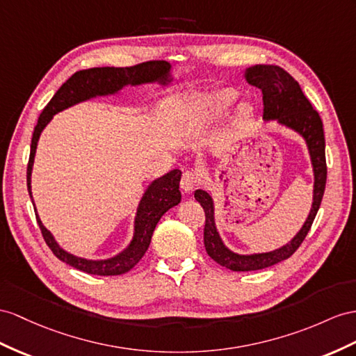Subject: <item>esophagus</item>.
Listing matches in <instances>:
<instances>
[{
  "instance_id": "esophagus-1",
  "label": "esophagus",
  "mask_w": 356,
  "mask_h": 356,
  "mask_svg": "<svg viewBox=\"0 0 356 356\" xmlns=\"http://www.w3.org/2000/svg\"><path fill=\"white\" fill-rule=\"evenodd\" d=\"M197 181H198L197 172L193 171V170H188V171L184 172V176H181L180 186H181V189H184L185 194H191L194 191Z\"/></svg>"
}]
</instances>
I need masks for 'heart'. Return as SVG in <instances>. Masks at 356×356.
Returning a JSON list of instances; mask_svg holds the SVG:
<instances>
[{"label":"heart","instance_id":"1","mask_svg":"<svg viewBox=\"0 0 356 356\" xmlns=\"http://www.w3.org/2000/svg\"><path fill=\"white\" fill-rule=\"evenodd\" d=\"M239 93L233 88H216L212 91H207V93H203L197 96L195 99V105H197V113L202 122L211 123L216 122L218 118H221L227 113L230 111L233 105L238 102ZM252 108L250 104H242L239 106L238 115L241 120H247V118L251 115Z\"/></svg>","mask_w":356,"mask_h":356}]
</instances>
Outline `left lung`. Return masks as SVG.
<instances>
[{"label":"left lung","mask_w":356,"mask_h":356,"mask_svg":"<svg viewBox=\"0 0 356 356\" xmlns=\"http://www.w3.org/2000/svg\"><path fill=\"white\" fill-rule=\"evenodd\" d=\"M243 78L250 86L261 90L263 93V122H277L280 126L296 132L307 144L309 161L313 167V203L307 220L300 230L282 247L268 252L239 254L232 251L224 243L215 221V202L212 194L204 189L195 191V200L202 204L206 213L204 247L209 256L221 266L234 270L247 272L265 269L289 259L309 232L316 213L321 207L326 185V161H325V135L323 123L314 111L309 100L300 90L299 84L284 69L272 65H256L247 67Z\"/></svg>","instance_id":"obj_1"}]
</instances>
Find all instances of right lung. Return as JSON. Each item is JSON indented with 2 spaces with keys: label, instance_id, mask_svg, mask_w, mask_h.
Returning <instances> with one entry per match:
<instances>
[{
  "label": "right lung",
  "instance_id": "add662e5",
  "mask_svg": "<svg viewBox=\"0 0 356 356\" xmlns=\"http://www.w3.org/2000/svg\"><path fill=\"white\" fill-rule=\"evenodd\" d=\"M171 81L172 74L168 61H147L132 67H93L79 70L75 75H72L58 88L57 93L49 100V104L44 106L38 124L34 127L29 168H26V186H29L33 206L34 200L31 193V172L35 150H38V143L43 129L48 126L54 115L81 102H87L90 99L118 95L124 87H136L154 83L159 86H168ZM180 170H171L167 175L150 181V185L145 188L140 200L138 207H136L132 239L124 250L113 257L91 260L67 252L65 248L60 247L54 234L43 225L38 211L34 209L43 239L48 243L51 251L56 254L57 259L74 266L75 269L91 273V275H122V273L131 270L141 260L145 251H147L154 227L159 222L162 215L180 203Z\"/></svg>",
  "mask_w": 356,
  "mask_h": 356
}]
</instances>
